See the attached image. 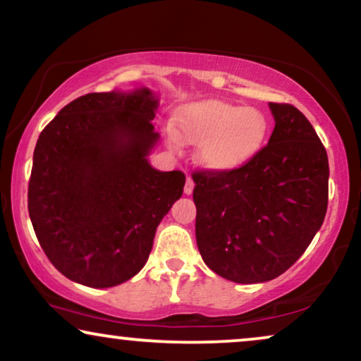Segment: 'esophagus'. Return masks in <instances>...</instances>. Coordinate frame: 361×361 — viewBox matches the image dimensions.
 <instances>
[{
  "instance_id": "1",
  "label": "esophagus",
  "mask_w": 361,
  "mask_h": 361,
  "mask_svg": "<svg viewBox=\"0 0 361 361\" xmlns=\"http://www.w3.org/2000/svg\"><path fill=\"white\" fill-rule=\"evenodd\" d=\"M193 188H195V181L193 180H191V178L188 176V178H186V183H185V195H191V193H193Z\"/></svg>"
}]
</instances>
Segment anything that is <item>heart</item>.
Segmentation results:
<instances>
[{
  "label": "heart",
  "mask_w": 361,
  "mask_h": 361,
  "mask_svg": "<svg viewBox=\"0 0 361 361\" xmlns=\"http://www.w3.org/2000/svg\"><path fill=\"white\" fill-rule=\"evenodd\" d=\"M268 135V120L255 108L221 102L196 103L178 116L176 135L185 143L200 145L198 161L213 171H230L252 159Z\"/></svg>",
  "instance_id": "heart-1"
}]
</instances>
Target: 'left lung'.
Segmentation results:
<instances>
[{
	"mask_svg": "<svg viewBox=\"0 0 361 361\" xmlns=\"http://www.w3.org/2000/svg\"><path fill=\"white\" fill-rule=\"evenodd\" d=\"M267 147L230 171H193L196 245L208 268L235 283L280 276L325 220L326 149L300 109L270 103Z\"/></svg>",
	"mask_w": 361,
	"mask_h": 361,
	"instance_id": "1",
	"label": "left lung"
}]
</instances>
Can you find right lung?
I'll list each match as a JSON object with an SVG mask.
<instances>
[{"label": "right lung", "instance_id": "add662e5", "mask_svg": "<svg viewBox=\"0 0 361 361\" xmlns=\"http://www.w3.org/2000/svg\"><path fill=\"white\" fill-rule=\"evenodd\" d=\"M157 108L147 88L88 93L36 141L30 218L44 255L73 281L108 288L133 278L159 221L183 195L185 173L158 171L147 159L159 138Z\"/></svg>", "mask_w": 361, "mask_h": 361}]
</instances>
